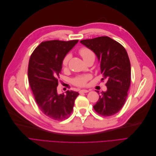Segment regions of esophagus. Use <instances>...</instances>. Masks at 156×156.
I'll use <instances>...</instances> for the list:
<instances>
[{"mask_svg": "<svg viewBox=\"0 0 156 156\" xmlns=\"http://www.w3.org/2000/svg\"><path fill=\"white\" fill-rule=\"evenodd\" d=\"M89 90H86V89H83V90H81L79 91V93H87V92H88Z\"/></svg>", "mask_w": 156, "mask_h": 156, "instance_id": "1", "label": "esophagus"}]
</instances>
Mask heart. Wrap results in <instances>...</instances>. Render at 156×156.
<instances>
[{
    "instance_id": "obj_1",
    "label": "heart",
    "mask_w": 156,
    "mask_h": 156,
    "mask_svg": "<svg viewBox=\"0 0 156 156\" xmlns=\"http://www.w3.org/2000/svg\"><path fill=\"white\" fill-rule=\"evenodd\" d=\"M79 54L81 55V56L83 57V60L86 59L90 56H94L93 52L88 48H83L79 50ZM69 59V56L68 55L66 56V57L64 58L63 60V62L62 64L64 67H66L68 64V60ZM90 78V75H82V76H79L75 78L73 80V83L75 84H76L77 86H84L85 85L87 80Z\"/></svg>"
}]
</instances>
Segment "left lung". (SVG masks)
Returning a JSON list of instances; mask_svg holds the SVG:
<instances>
[{
	"label": "left lung",
	"instance_id": "obj_1",
	"mask_svg": "<svg viewBox=\"0 0 156 156\" xmlns=\"http://www.w3.org/2000/svg\"><path fill=\"white\" fill-rule=\"evenodd\" d=\"M81 44L92 51L100 64L107 90L101 92L94 108L98 114L109 116L123 107L131 82V65L127 51L119 42L108 36L84 40ZM98 92V91H97Z\"/></svg>",
	"mask_w": 156,
	"mask_h": 156
}]
</instances>
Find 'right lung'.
I'll use <instances>...</instances> for the list:
<instances>
[{
  "instance_id": "1",
  "label": "right lung",
  "mask_w": 156,
  "mask_h": 156,
  "mask_svg": "<svg viewBox=\"0 0 156 156\" xmlns=\"http://www.w3.org/2000/svg\"><path fill=\"white\" fill-rule=\"evenodd\" d=\"M79 40H51L41 42L33 52L29 63L28 77L40 109L55 120L66 119L73 111L79 93L68 90L58 94V79L63 60Z\"/></svg>"
}]
</instances>
